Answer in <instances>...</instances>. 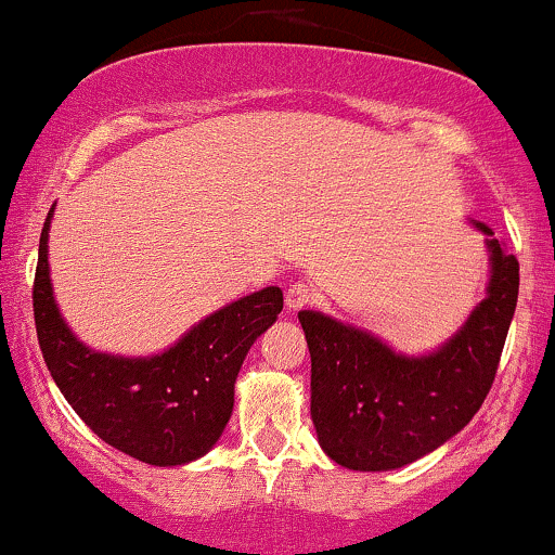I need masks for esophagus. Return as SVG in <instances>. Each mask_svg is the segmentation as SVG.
Segmentation results:
<instances>
[{
	"mask_svg": "<svg viewBox=\"0 0 555 555\" xmlns=\"http://www.w3.org/2000/svg\"><path fill=\"white\" fill-rule=\"evenodd\" d=\"M313 298H315L313 287H310L306 280H298V283H293L291 287H287L285 306L291 308V310H300V308L310 306V302H313Z\"/></svg>",
	"mask_w": 555,
	"mask_h": 555,
	"instance_id": "1",
	"label": "esophagus"
}]
</instances>
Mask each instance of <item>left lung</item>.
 <instances>
[{"label":"left lung","mask_w":555,"mask_h":555,"mask_svg":"<svg viewBox=\"0 0 555 555\" xmlns=\"http://www.w3.org/2000/svg\"><path fill=\"white\" fill-rule=\"evenodd\" d=\"M488 234V298L439 351L409 359L333 318L302 310L310 351V414L333 462L361 473L397 469L457 435L495 382L518 302L520 264Z\"/></svg>","instance_id":"8db88e82"}]
</instances>
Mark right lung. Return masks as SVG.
I'll return each instance as SVG.
<instances>
[{
    "label": "right lung",
    "mask_w": 555,
    "mask_h": 555,
    "mask_svg": "<svg viewBox=\"0 0 555 555\" xmlns=\"http://www.w3.org/2000/svg\"><path fill=\"white\" fill-rule=\"evenodd\" d=\"M44 219L33 308L42 359L82 422L103 442L156 467L207 454L230 422L242 361L283 310V291L264 287L194 325L151 359L95 353L67 328L52 300Z\"/></svg>",
    "instance_id": "obj_1"
}]
</instances>
